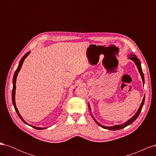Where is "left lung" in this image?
<instances>
[{
	"mask_svg": "<svg viewBox=\"0 0 156 156\" xmlns=\"http://www.w3.org/2000/svg\"><path fill=\"white\" fill-rule=\"evenodd\" d=\"M129 59H131V60H132L133 61V62L135 63V64H136V66H137V69H138V70H139V73H140V75H141V77H142V80H143V83H144V74H143V70H142V68H141V65H140V60H139V59L136 57V55H133V54H131V55H129ZM144 100H145V96H144V98H143V101H142V103H141V104H140V107H139V110L137 111V112H136V114L131 118V119H130L129 120H127L126 122H125L124 124H121V125H116V126H111V127H107V126H102V125H101L100 124H99L98 122L95 120V119H94V118L93 117V119H94V120H95V122H96V123L98 124V125H99L100 126H101V127H103V128H104V129H109V130H119V129H123V128H124V127H126V126H129V125H130V124H131L132 123H133V122L137 119V117L139 116V114H140V111H141V110H142V108H143V105H144ZM88 106H89V105H88ZM89 109H90V107H89Z\"/></svg>",
	"mask_w": 156,
	"mask_h": 156,
	"instance_id": "obj_1",
	"label": "left lung"
}]
</instances>
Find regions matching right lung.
Instances as JSON below:
<instances>
[{
  "mask_svg": "<svg viewBox=\"0 0 156 156\" xmlns=\"http://www.w3.org/2000/svg\"><path fill=\"white\" fill-rule=\"evenodd\" d=\"M30 51L28 52V53H27L24 56H23L22 58H21V60H20V64H19V66H18V67H17V69L16 70L15 73H14L13 78V89H12V103H13V105L14 108H15V110H16V112H17V115L19 116V117L20 118L21 120L23 122H24V123H25L26 124H28L29 126H30V124H29L28 123H27V122H26L23 119V118L21 117V115H20V112H19V111H18V110H17V108L16 107V101H15V94H16V79H17V77L18 73L20 72V69H21V66L23 65V62H24V60H25V58H26L27 56L30 54ZM32 126V127H34V128L37 129H44V128H42V127H34V126Z\"/></svg>",
  "mask_w": 156,
  "mask_h": 156,
  "instance_id": "add662e5",
  "label": "right lung"
}]
</instances>
